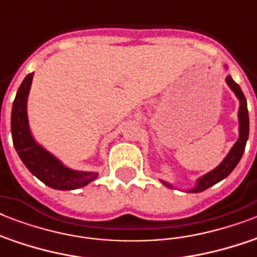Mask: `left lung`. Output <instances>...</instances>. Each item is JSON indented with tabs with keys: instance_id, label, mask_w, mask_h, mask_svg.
<instances>
[{
	"instance_id": "1",
	"label": "left lung",
	"mask_w": 257,
	"mask_h": 257,
	"mask_svg": "<svg viewBox=\"0 0 257 257\" xmlns=\"http://www.w3.org/2000/svg\"><path fill=\"white\" fill-rule=\"evenodd\" d=\"M227 84L229 85V88L235 92V94L239 97V100H240L239 140L236 141V144L233 145V148L231 149V152L228 153V156L224 159L223 163H221L217 168L213 169L212 172H209L208 175L203 176V177L197 181V185H196L193 189L189 191L192 192V193H197V192L205 191V189H208L209 187H212V185H215V184H217L223 179H225V177H227V176L236 168V165L239 164L240 159H241V156H243L244 149H245V144H247V140H248V133H249V117H248L247 100H245V96H244L243 90H241L240 86L237 85L233 80H232L231 76H228L227 77ZM164 184L167 185V187L172 188V185H169V184L167 183Z\"/></svg>"
}]
</instances>
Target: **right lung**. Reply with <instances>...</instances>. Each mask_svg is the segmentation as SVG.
<instances>
[{
    "label": "right lung",
    "mask_w": 257,
    "mask_h": 257,
    "mask_svg": "<svg viewBox=\"0 0 257 257\" xmlns=\"http://www.w3.org/2000/svg\"><path fill=\"white\" fill-rule=\"evenodd\" d=\"M32 78L33 73H29L22 81L12 108V137L14 148L26 168L48 187L60 191L85 187L86 184L96 179L97 173L66 168L56 157L41 148L30 135L26 116V98L32 85Z\"/></svg>",
    "instance_id": "1"
}]
</instances>
